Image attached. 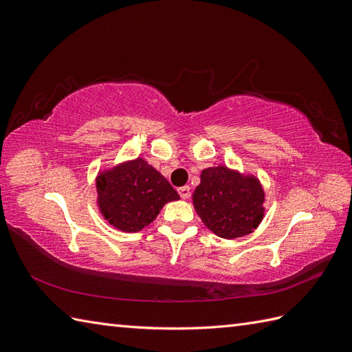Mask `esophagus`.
Masks as SVG:
<instances>
[{
  "mask_svg": "<svg viewBox=\"0 0 352 352\" xmlns=\"http://www.w3.org/2000/svg\"><path fill=\"white\" fill-rule=\"evenodd\" d=\"M177 190H179L180 198H184V199L189 198V195H190V188L189 186H182V188H179Z\"/></svg>",
  "mask_w": 352,
  "mask_h": 352,
  "instance_id": "obj_1",
  "label": "esophagus"
}]
</instances>
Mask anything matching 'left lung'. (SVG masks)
<instances>
[{"label": "left lung", "instance_id": "left-lung-1", "mask_svg": "<svg viewBox=\"0 0 352 352\" xmlns=\"http://www.w3.org/2000/svg\"><path fill=\"white\" fill-rule=\"evenodd\" d=\"M265 194L257 176L228 166L201 172L192 204L202 223L217 236L235 239L250 235L264 217Z\"/></svg>", "mask_w": 352, "mask_h": 352}]
</instances>
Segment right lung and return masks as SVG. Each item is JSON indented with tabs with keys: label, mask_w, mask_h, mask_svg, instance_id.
Masks as SVG:
<instances>
[{
	"label": "right lung",
	"mask_w": 352,
	"mask_h": 352,
	"mask_svg": "<svg viewBox=\"0 0 352 352\" xmlns=\"http://www.w3.org/2000/svg\"><path fill=\"white\" fill-rule=\"evenodd\" d=\"M95 185L101 216L129 233L142 230L167 202L180 198L168 180L141 157L100 170Z\"/></svg>",
	"instance_id": "obj_1"
}]
</instances>
